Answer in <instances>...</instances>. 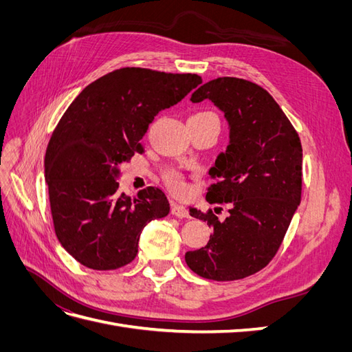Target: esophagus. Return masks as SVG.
Instances as JSON below:
<instances>
[{"instance_id": "1", "label": "esophagus", "mask_w": 352, "mask_h": 352, "mask_svg": "<svg viewBox=\"0 0 352 352\" xmlns=\"http://www.w3.org/2000/svg\"><path fill=\"white\" fill-rule=\"evenodd\" d=\"M172 214L176 216V217H188L189 212L182 204H179V202H173V204H172Z\"/></svg>"}]
</instances>
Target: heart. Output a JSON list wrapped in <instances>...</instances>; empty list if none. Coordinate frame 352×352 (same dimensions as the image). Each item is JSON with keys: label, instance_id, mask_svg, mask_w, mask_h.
<instances>
[{"label": "heart", "instance_id": "obj_1", "mask_svg": "<svg viewBox=\"0 0 352 352\" xmlns=\"http://www.w3.org/2000/svg\"><path fill=\"white\" fill-rule=\"evenodd\" d=\"M198 114H211V113H198ZM168 179H170V182H172V185L177 189V190H182L184 189V184H182V180H180V176L177 175V173H172L168 176Z\"/></svg>", "mask_w": 352, "mask_h": 352}]
</instances>
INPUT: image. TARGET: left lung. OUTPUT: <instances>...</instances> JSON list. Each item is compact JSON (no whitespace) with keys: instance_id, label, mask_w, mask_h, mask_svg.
<instances>
[{"instance_id":"1","label":"left lung","mask_w":352,"mask_h":352,"mask_svg":"<svg viewBox=\"0 0 352 352\" xmlns=\"http://www.w3.org/2000/svg\"><path fill=\"white\" fill-rule=\"evenodd\" d=\"M210 100L225 114L229 145L208 175V202H230L220 220L189 207L190 216L212 228L206 247L185 254L201 278L238 280L260 272L278 252L301 202L300 136L272 95L238 78H217L199 87L192 102Z\"/></svg>"}]
</instances>
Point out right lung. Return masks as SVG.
<instances>
[{
  "instance_id": "add662e5",
  "label": "right lung",
  "mask_w": 352,
  "mask_h": 352,
  "mask_svg": "<svg viewBox=\"0 0 352 352\" xmlns=\"http://www.w3.org/2000/svg\"><path fill=\"white\" fill-rule=\"evenodd\" d=\"M202 82L198 74L140 67L114 70L74 100L45 154V180L56 235L74 260L114 270L135 260L144 228L170 204L150 186L131 198L119 190L120 164L142 153L154 117Z\"/></svg>"
}]
</instances>
